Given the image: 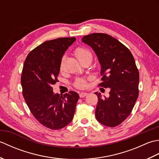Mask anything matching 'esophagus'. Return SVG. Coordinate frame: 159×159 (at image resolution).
I'll return each mask as SVG.
<instances>
[{
    "label": "esophagus",
    "mask_w": 159,
    "mask_h": 159,
    "mask_svg": "<svg viewBox=\"0 0 159 159\" xmlns=\"http://www.w3.org/2000/svg\"><path fill=\"white\" fill-rule=\"evenodd\" d=\"M87 95H88V93H86V92H81V93H79V96H80V98H84V97L87 96Z\"/></svg>",
    "instance_id": "34e87169"
}]
</instances>
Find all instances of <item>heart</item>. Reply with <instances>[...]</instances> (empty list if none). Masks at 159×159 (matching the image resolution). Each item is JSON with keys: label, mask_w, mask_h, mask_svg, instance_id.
Returning <instances> with one entry per match:
<instances>
[{"label": "heart", "mask_w": 159, "mask_h": 159, "mask_svg": "<svg viewBox=\"0 0 159 159\" xmlns=\"http://www.w3.org/2000/svg\"><path fill=\"white\" fill-rule=\"evenodd\" d=\"M74 52L76 58L82 63L86 61H92L93 55L92 52L87 48L84 47H77ZM74 85L77 89H85L87 86V80L85 78H78L74 81Z\"/></svg>", "instance_id": "1"}]
</instances>
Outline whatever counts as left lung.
<instances>
[{
  "label": "left lung",
  "instance_id": "obj_1",
  "mask_svg": "<svg viewBox=\"0 0 159 159\" xmlns=\"http://www.w3.org/2000/svg\"><path fill=\"white\" fill-rule=\"evenodd\" d=\"M82 42L93 49L101 65L98 86L110 88L109 98L96 92V117L100 123L116 127L130 114L139 96V73L130 50L105 33L84 36Z\"/></svg>",
  "mask_w": 159,
  "mask_h": 159
}]
</instances>
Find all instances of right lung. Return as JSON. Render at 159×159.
I'll return each mask as SVG.
<instances>
[{"label": "right lung", "instance_id": "1", "mask_svg": "<svg viewBox=\"0 0 159 159\" xmlns=\"http://www.w3.org/2000/svg\"><path fill=\"white\" fill-rule=\"evenodd\" d=\"M75 38H61L43 42L31 50L24 63L21 85L22 94L33 116L43 126L59 130L68 125L75 112L79 94L73 91L53 93L58 82L64 52Z\"/></svg>", "mask_w": 159, "mask_h": 159}]
</instances>
